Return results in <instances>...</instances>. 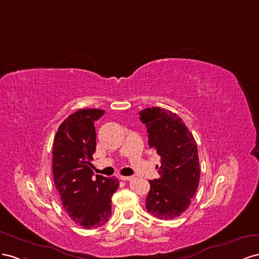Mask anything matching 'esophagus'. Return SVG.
I'll return each mask as SVG.
<instances>
[{"instance_id":"1","label":"esophagus","mask_w":259,"mask_h":259,"mask_svg":"<svg viewBox=\"0 0 259 259\" xmlns=\"http://www.w3.org/2000/svg\"><path fill=\"white\" fill-rule=\"evenodd\" d=\"M119 178L121 179V180H123V181H129V180H132L135 178L134 176H120Z\"/></svg>"}]
</instances>
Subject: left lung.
Segmentation results:
<instances>
[{
    "instance_id": "obj_1",
    "label": "left lung",
    "mask_w": 259,
    "mask_h": 259,
    "mask_svg": "<svg viewBox=\"0 0 259 259\" xmlns=\"http://www.w3.org/2000/svg\"><path fill=\"white\" fill-rule=\"evenodd\" d=\"M139 114L149 145L160 157V177L150 181L145 207L158 219H174L189 208L198 187L197 145L184 121L170 110L152 107Z\"/></svg>"
}]
</instances>
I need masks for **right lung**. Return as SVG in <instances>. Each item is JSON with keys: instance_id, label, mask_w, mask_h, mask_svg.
Listing matches in <instances>:
<instances>
[{"instance_id": "add662e5", "label": "right lung", "mask_w": 259, "mask_h": 259, "mask_svg": "<svg viewBox=\"0 0 259 259\" xmlns=\"http://www.w3.org/2000/svg\"><path fill=\"white\" fill-rule=\"evenodd\" d=\"M103 109H79L61 123L53 143V177L63 207L85 229L105 225L112 216V196L119 187L116 178L101 175L93 180V154L97 149L94 121Z\"/></svg>"}]
</instances>
